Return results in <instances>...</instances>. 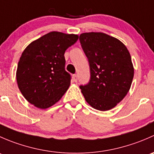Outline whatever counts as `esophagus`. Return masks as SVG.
<instances>
[{
    "label": "esophagus",
    "mask_w": 154,
    "mask_h": 154,
    "mask_svg": "<svg viewBox=\"0 0 154 154\" xmlns=\"http://www.w3.org/2000/svg\"><path fill=\"white\" fill-rule=\"evenodd\" d=\"M73 79H74V81L77 82V80H78V76H77V74H74V75H73Z\"/></svg>",
    "instance_id": "esophagus-1"
}]
</instances>
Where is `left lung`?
Returning <instances> with one entry per match:
<instances>
[{
    "label": "left lung",
    "mask_w": 154,
    "mask_h": 154,
    "mask_svg": "<svg viewBox=\"0 0 154 154\" xmlns=\"http://www.w3.org/2000/svg\"><path fill=\"white\" fill-rule=\"evenodd\" d=\"M80 42L91 75L88 84L80 86L85 100L95 109H111L131 86L134 68L130 53L120 40L103 32H83Z\"/></svg>",
    "instance_id": "left-lung-1"
}]
</instances>
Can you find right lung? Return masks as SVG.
Returning a JSON list of instances; mask_svg holds the SVG:
<instances>
[{
    "mask_svg": "<svg viewBox=\"0 0 154 154\" xmlns=\"http://www.w3.org/2000/svg\"><path fill=\"white\" fill-rule=\"evenodd\" d=\"M78 35L48 32L32 42L18 61L16 80L24 98L45 109L55 104L67 91L71 75L65 70L64 54Z\"/></svg>",
    "mask_w": 154,
    "mask_h": 154,
    "instance_id": "obj_1",
    "label": "right lung"
}]
</instances>
